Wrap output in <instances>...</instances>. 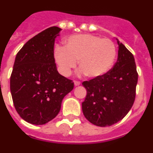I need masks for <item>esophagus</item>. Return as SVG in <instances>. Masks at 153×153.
Segmentation results:
<instances>
[{
    "label": "esophagus",
    "mask_w": 153,
    "mask_h": 153,
    "mask_svg": "<svg viewBox=\"0 0 153 153\" xmlns=\"http://www.w3.org/2000/svg\"><path fill=\"white\" fill-rule=\"evenodd\" d=\"M74 85H75V86H78V85H80L81 82H79V81H74Z\"/></svg>",
    "instance_id": "1"
}]
</instances>
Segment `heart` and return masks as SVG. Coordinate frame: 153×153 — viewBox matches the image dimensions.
<instances>
[{
  "label": "heart",
  "mask_w": 153,
  "mask_h": 153,
  "mask_svg": "<svg viewBox=\"0 0 153 153\" xmlns=\"http://www.w3.org/2000/svg\"><path fill=\"white\" fill-rule=\"evenodd\" d=\"M117 57L116 46L112 40L92 34H77L67 39L64 47L54 50L55 61L59 70L69 76L79 61L81 74L98 78L106 74Z\"/></svg>",
  "instance_id": "heart-1"
}]
</instances>
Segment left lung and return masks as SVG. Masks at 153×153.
<instances>
[{"mask_svg": "<svg viewBox=\"0 0 153 153\" xmlns=\"http://www.w3.org/2000/svg\"><path fill=\"white\" fill-rule=\"evenodd\" d=\"M117 41L119 50L114 67L102 76L82 82L87 91L82 103L83 114L99 127L111 126L122 120L135 100L138 72L134 56Z\"/></svg>", "mask_w": 153, "mask_h": 153, "instance_id": "left-lung-1", "label": "left lung"}]
</instances>
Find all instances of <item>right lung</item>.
I'll return each mask as SVG.
<instances>
[{"label": "right lung", "instance_id": "obj_1", "mask_svg": "<svg viewBox=\"0 0 153 153\" xmlns=\"http://www.w3.org/2000/svg\"><path fill=\"white\" fill-rule=\"evenodd\" d=\"M61 29L50 27L25 43L16 55L10 79L14 106L23 120L42 125L60 112L74 82L58 73L53 56Z\"/></svg>", "mask_w": 153, "mask_h": 153}]
</instances>
